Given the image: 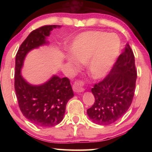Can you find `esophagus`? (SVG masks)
<instances>
[{"label": "esophagus", "instance_id": "34e87169", "mask_svg": "<svg viewBox=\"0 0 152 152\" xmlns=\"http://www.w3.org/2000/svg\"><path fill=\"white\" fill-rule=\"evenodd\" d=\"M73 90L76 92H81L84 91V82L81 80H78L74 82L73 84Z\"/></svg>", "mask_w": 152, "mask_h": 152}]
</instances>
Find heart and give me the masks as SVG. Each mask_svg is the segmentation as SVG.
<instances>
[{
    "instance_id": "1",
    "label": "heart",
    "mask_w": 152,
    "mask_h": 152,
    "mask_svg": "<svg viewBox=\"0 0 152 152\" xmlns=\"http://www.w3.org/2000/svg\"><path fill=\"white\" fill-rule=\"evenodd\" d=\"M121 41L115 33L91 31L79 35L72 44L70 52L80 62H86L87 69L92 78L106 75L119 54ZM75 62L72 57H68Z\"/></svg>"
}]
</instances>
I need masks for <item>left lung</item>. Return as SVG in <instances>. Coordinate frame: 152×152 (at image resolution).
Masks as SVG:
<instances>
[{
	"mask_svg": "<svg viewBox=\"0 0 152 152\" xmlns=\"http://www.w3.org/2000/svg\"><path fill=\"white\" fill-rule=\"evenodd\" d=\"M136 78L134 54L127 44L110 72L91 89L95 101L87 114L92 121L107 125L121 118L132 104Z\"/></svg>",
	"mask_w": 152,
	"mask_h": 152,
	"instance_id": "8db88e82",
	"label": "left lung"
}]
</instances>
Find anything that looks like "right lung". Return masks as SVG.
<instances>
[{"instance_id": "obj_1", "label": "right lung", "mask_w": 152, "mask_h": 152, "mask_svg": "<svg viewBox=\"0 0 152 152\" xmlns=\"http://www.w3.org/2000/svg\"><path fill=\"white\" fill-rule=\"evenodd\" d=\"M60 25H44L33 30L21 43L15 58V90L23 115L33 124L53 127L63 119L68 101L74 96L70 80L53 76L40 86L28 84L20 75V69L27 53L45 44L46 37Z\"/></svg>"}]
</instances>
